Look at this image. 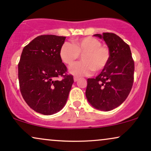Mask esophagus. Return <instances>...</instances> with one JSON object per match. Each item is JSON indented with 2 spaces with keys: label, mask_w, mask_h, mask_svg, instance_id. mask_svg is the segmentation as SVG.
<instances>
[{
  "label": "esophagus",
  "mask_w": 151,
  "mask_h": 151,
  "mask_svg": "<svg viewBox=\"0 0 151 151\" xmlns=\"http://www.w3.org/2000/svg\"><path fill=\"white\" fill-rule=\"evenodd\" d=\"M78 80H79V78L77 77H74V81H75V82H76V81H77Z\"/></svg>",
  "instance_id": "esophagus-1"
}]
</instances>
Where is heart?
Masks as SVG:
<instances>
[{
  "instance_id": "b5f03b06",
  "label": "heart",
  "mask_w": 151,
  "mask_h": 151,
  "mask_svg": "<svg viewBox=\"0 0 151 151\" xmlns=\"http://www.w3.org/2000/svg\"><path fill=\"white\" fill-rule=\"evenodd\" d=\"M81 55L82 61L74 63L69 68V72L74 76H87L94 72L104 70L109 64L110 52L106 47L102 46L96 38L86 37L74 40L73 45L65 42L60 48L62 61L72 65Z\"/></svg>"
}]
</instances>
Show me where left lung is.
<instances>
[{"mask_svg": "<svg viewBox=\"0 0 151 151\" xmlns=\"http://www.w3.org/2000/svg\"><path fill=\"white\" fill-rule=\"evenodd\" d=\"M108 46L110 60L96 78L87 79L86 97L93 108L109 111L120 106L129 96L133 83L134 62L129 45L117 35H93Z\"/></svg>", "mask_w": 151, "mask_h": 151, "instance_id": "left-lung-1", "label": "left lung"}]
</instances>
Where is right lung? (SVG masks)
<instances>
[{
	"instance_id": "add662e5",
	"label": "right lung",
	"mask_w": 151,
	"mask_h": 151,
	"mask_svg": "<svg viewBox=\"0 0 151 151\" xmlns=\"http://www.w3.org/2000/svg\"><path fill=\"white\" fill-rule=\"evenodd\" d=\"M66 37L53 35L35 37L22 50L18 64L20 92L35 111L52 115L63 109L74 79L65 74L67 67L60 56ZM61 76L62 81L56 78Z\"/></svg>"
}]
</instances>
